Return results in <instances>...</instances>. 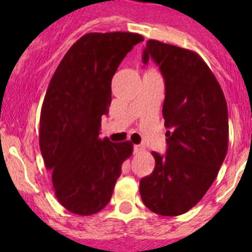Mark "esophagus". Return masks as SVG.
<instances>
[{"label": "esophagus", "mask_w": 252, "mask_h": 252, "mask_svg": "<svg viewBox=\"0 0 252 252\" xmlns=\"http://www.w3.org/2000/svg\"><path fill=\"white\" fill-rule=\"evenodd\" d=\"M145 151V147L142 145H134V154H140Z\"/></svg>", "instance_id": "obj_1"}]
</instances>
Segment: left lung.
Wrapping results in <instances>:
<instances>
[{
    "instance_id": "8db88e82",
    "label": "left lung",
    "mask_w": 252,
    "mask_h": 252,
    "mask_svg": "<svg viewBox=\"0 0 252 252\" xmlns=\"http://www.w3.org/2000/svg\"><path fill=\"white\" fill-rule=\"evenodd\" d=\"M159 65L166 85L162 114L167 152H152L155 169L140 180V196L159 216H179L210 189L228 151V107L215 74L194 51L149 40L142 61Z\"/></svg>"
}]
</instances>
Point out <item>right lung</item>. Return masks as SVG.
<instances>
[{"mask_svg":"<svg viewBox=\"0 0 252 252\" xmlns=\"http://www.w3.org/2000/svg\"><path fill=\"white\" fill-rule=\"evenodd\" d=\"M141 41L135 32H89L51 78L40 116V150L56 197L75 215H95L110 202L122 164L133 154L130 141L111 142L98 134L112 101V78Z\"/></svg>","mask_w":252,"mask_h":252,"instance_id":"add662e5","label":"right lung"}]
</instances>
